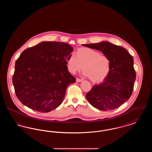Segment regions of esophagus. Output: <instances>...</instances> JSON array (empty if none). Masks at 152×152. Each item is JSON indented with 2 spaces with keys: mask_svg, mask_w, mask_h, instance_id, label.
<instances>
[{
  "mask_svg": "<svg viewBox=\"0 0 152 152\" xmlns=\"http://www.w3.org/2000/svg\"><path fill=\"white\" fill-rule=\"evenodd\" d=\"M76 82H77V83H80V82H81V81H83V80L80 79H79V78H76Z\"/></svg>",
  "mask_w": 152,
  "mask_h": 152,
  "instance_id": "obj_1",
  "label": "esophagus"
}]
</instances>
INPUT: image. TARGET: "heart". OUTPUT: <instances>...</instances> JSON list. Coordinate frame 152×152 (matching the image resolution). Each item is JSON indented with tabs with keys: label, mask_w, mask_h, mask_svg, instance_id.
<instances>
[{
	"label": "heart",
	"mask_w": 152,
	"mask_h": 152,
	"mask_svg": "<svg viewBox=\"0 0 152 152\" xmlns=\"http://www.w3.org/2000/svg\"><path fill=\"white\" fill-rule=\"evenodd\" d=\"M68 71L73 74L83 69V75L94 83H100L108 76L111 69L109 58L90 48H80L76 56L71 55L67 60Z\"/></svg>",
	"instance_id": "b5f03b06"
}]
</instances>
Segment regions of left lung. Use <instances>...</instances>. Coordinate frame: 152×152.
Listing matches in <instances>:
<instances>
[{"label": "left lung", "mask_w": 152, "mask_h": 152, "mask_svg": "<svg viewBox=\"0 0 152 152\" xmlns=\"http://www.w3.org/2000/svg\"><path fill=\"white\" fill-rule=\"evenodd\" d=\"M83 45L101 51L111 62L108 76L87 93V100L94 107L101 110L118 108L128 100L133 92L136 77L133 58L124 47L108 41Z\"/></svg>", "instance_id": "left-lung-1"}]
</instances>
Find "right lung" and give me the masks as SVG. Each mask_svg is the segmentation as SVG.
Here are the masks:
<instances>
[{
    "mask_svg": "<svg viewBox=\"0 0 152 152\" xmlns=\"http://www.w3.org/2000/svg\"><path fill=\"white\" fill-rule=\"evenodd\" d=\"M73 51L66 43L43 42L22 52L15 63L12 83L23 105L47 113L62 103L66 88L76 81L66 66Z\"/></svg>",
    "mask_w": 152,
    "mask_h": 152,
    "instance_id": "obj_1",
    "label": "right lung"
}]
</instances>
